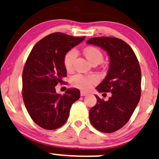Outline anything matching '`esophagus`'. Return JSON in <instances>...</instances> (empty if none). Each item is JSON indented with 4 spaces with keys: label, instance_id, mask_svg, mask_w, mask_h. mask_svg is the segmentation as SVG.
Wrapping results in <instances>:
<instances>
[{
    "label": "esophagus",
    "instance_id": "34e87169",
    "mask_svg": "<svg viewBox=\"0 0 159 159\" xmlns=\"http://www.w3.org/2000/svg\"><path fill=\"white\" fill-rule=\"evenodd\" d=\"M88 93L87 92H84V91H81V96H86V95H87Z\"/></svg>",
    "mask_w": 159,
    "mask_h": 159
}]
</instances>
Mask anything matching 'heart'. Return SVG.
<instances>
[{"mask_svg": "<svg viewBox=\"0 0 159 159\" xmlns=\"http://www.w3.org/2000/svg\"><path fill=\"white\" fill-rule=\"evenodd\" d=\"M84 54L87 58L91 63L94 62V61H100V62H101L103 61V58H104L101 51L99 49L96 48V47H87L84 49ZM77 55V50L75 49L70 50L65 55L64 64L65 68L66 70H70L72 68ZM97 81H98V78L94 75L84 76L83 75L78 74L74 75L71 79L72 86L82 89H89Z\"/></svg>", "mask_w": 159, "mask_h": 159, "instance_id": "heart-1", "label": "heart"}]
</instances>
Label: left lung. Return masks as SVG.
Segmentation results:
<instances>
[{
	"instance_id": "8db88e82",
	"label": "left lung",
	"mask_w": 159,
	"mask_h": 159,
	"mask_svg": "<svg viewBox=\"0 0 159 159\" xmlns=\"http://www.w3.org/2000/svg\"><path fill=\"white\" fill-rule=\"evenodd\" d=\"M87 43L100 47L107 52L108 72L96 89L99 93H112L107 101L95 95L97 103L89 110V120L98 130L113 133L127 123L140 100L141 72L139 61L131 47L117 38H92Z\"/></svg>"
}]
</instances>
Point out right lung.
Instances as JSON below:
<instances>
[{
  "mask_svg": "<svg viewBox=\"0 0 159 159\" xmlns=\"http://www.w3.org/2000/svg\"><path fill=\"white\" fill-rule=\"evenodd\" d=\"M84 38L55 32L38 41L29 55L22 75L23 100L33 121L43 129L64 125L80 98L79 89H68L61 95L55 87L66 76L65 55Z\"/></svg>",
  "mask_w": 159,
  "mask_h": 159,
  "instance_id": "right-lung-1",
  "label": "right lung"
}]
</instances>
